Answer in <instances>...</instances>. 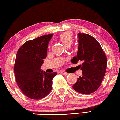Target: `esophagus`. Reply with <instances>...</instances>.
Returning <instances> with one entry per match:
<instances>
[{
    "label": "esophagus",
    "instance_id": "obj_1",
    "mask_svg": "<svg viewBox=\"0 0 120 120\" xmlns=\"http://www.w3.org/2000/svg\"><path fill=\"white\" fill-rule=\"evenodd\" d=\"M60 73H61V74H63V75H67L68 74H67V72H66V71H65L64 70H61L60 71Z\"/></svg>",
    "mask_w": 120,
    "mask_h": 120
}]
</instances>
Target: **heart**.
Masks as SVG:
<instances>
[{"instance_id":"heart-1","label":"heart","mask_w":120,"mask_h":120,"mask_svg":"<svg viewBox=\"0 0 120 120\" xmlns=\"http://www.w3.org/2000/svg\"><path fill=\"white\" fill-rule=\"evenodd\" d=\"M59 38L65 46L68 45L71 46L74 41V35L72 32H65L60 34L59 36Z\"/></svg>"}]
</instances>
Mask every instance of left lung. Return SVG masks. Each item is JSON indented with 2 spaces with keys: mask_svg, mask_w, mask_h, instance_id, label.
Here are the masks:
<instances>
[{
  "mask_svg": "<svg viewBox=\"0 0 120 120\" xmlns=\"http://www.w3.org/2000/svg\"><path fill=\"white\" fill-rule=\"evenodd\" d=\"M78 49L73 64L82 61L80 65L82 76H79L72 88L82 94H91L101 86L106 70L107 58L99 42L90 35L78 33Z\"/></svg>",
  "mask_w": 120,
  "mask_h": 120,
  "instance_id": "1",
  "label": "left lung"
}]
</instances>
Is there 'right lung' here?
<instances>
[{
    "label": "right lung",
    "mask_w": 120,
    "mask_h": 120,
    "mask_svg": "<svg viewBox=\"0 0 120 120\" xmlns=\"http://www.w3.org/2000/svg\"><path fill=\"white\" fill-rule=\"evenodd\" d=\"M53 35L28 41L17 52L14 66L16 81L22 93L30 98H43L52 89L53 78L57 74L43 71L41 67L47 56L48 45Z\"/></svg>",
    "instance_id": "add662e5"
}]
</instances>
